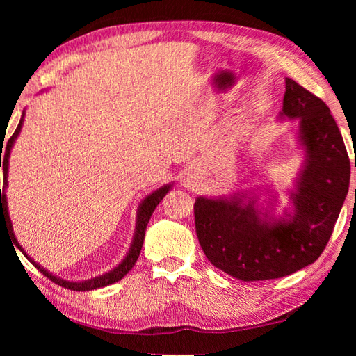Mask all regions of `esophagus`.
Wrapping results in <instances>:
<instances>
[{"mask_svg":"<svg viewBox=\"0 0 356 356\" xmlns=\"http://www.w3.org/2000/svg\"><path fill=\"white\" fill-rule=\"evenodd\" d=\"M197 168H195V166H191L190 170H188V172L185 174V177H184V180L182 182L188 186V185H194V182H195V179H197Z\"/></svg>","mask_w":356,"mask_h":356,"instance_id":"1","label":"esophagus"}]
</instances>
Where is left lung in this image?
<instances>
[{
    "label": "left lung",
    "mask_w": 356,
    "mask_h": 356,
    "mask_svg": "<svg viewBox=\"0 0 356 356\" xmlns=\"http://www.w3.org/2000/svg\"><path fill=\"white\" fill-rule=\"evenodd\" d=\"M277 119L297 122L303 153L297 176L280 208L278 194L240 190L229 195H199L195 231L208 260L243 282L291 275L312 264L326 248L343 208L350 162L330 110L320 97L286 78ZM356 165V163H355Z\"/></svg>",
    "instance_id": "8db88e82"
}]
</instances>
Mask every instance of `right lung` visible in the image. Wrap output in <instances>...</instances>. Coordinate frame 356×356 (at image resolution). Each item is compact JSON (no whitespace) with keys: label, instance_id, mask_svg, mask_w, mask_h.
I'll list each match as a JSON object with an SVG mask.
<instances>
[{"label":"right lung","instance_id":"1","mask_svg":"<svg viewBox=\"0 0 356 356\" xmlns=\"http://www.w3.org/2000/svg\"><path fill=\"white\" fill-rule=\"evenodd\" d=\"M24 116H26V111H22L17 130H15V133L12 134V138L7 140V143H6L4 153H3V148L0 151V153H3L0 156V166L3 163V191L0 190V226L4 225L6 228L9 229V234H10L15 248L19 249V251L24 254L26 259L30 263H32L36 269H40L45 277H47L49 280H51V282H55L59 286H64V287H67V289H70V291L84 292V291L99 289V287H104V286H108V284H113V283L119 282V280H122L128 274V272H130V269L134 266V263L138 261V257L140 254V249H142V245H143V238H145V231H147V225L149 222V218H151V216H153L154 209H156V207L159 205V203H161V200L165 197L166 194H168V191H171V188H172L174 184H165L162 186H159L157 190H154L153 193H149L147 197L139 203L138 213H136V226H134V234H133L131 245H130V248H128L127 255L124 257L122 260H120V263L118 264L115 269L105 272V274H102L99 277H93V278H90V280H82V282H73V280H65V278L58 277V275L53 274V272H50V270L45 269L44 266H41L40 263H36L32 259V257H30L24 251V248H22L18 243L17 237H15L12 220H10V216H9V207H7L6 190H7V185H9V182H7V176H9V157H10V153H12V148L15 145V140L18 139V136L21 133L22 124H24ZM15 252H17V251H15Z\"/></svg>","mask_w":356,"mask_h":356}]
</instances>
